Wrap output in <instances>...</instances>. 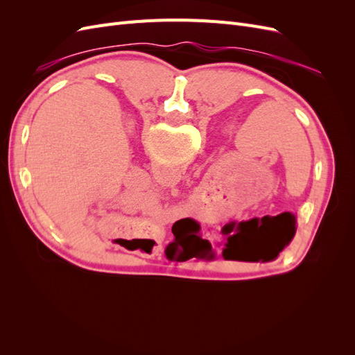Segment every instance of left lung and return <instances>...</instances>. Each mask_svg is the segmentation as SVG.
Masks as SVG:
<instances>
[{
  "mask_svg": "<svg viewBox=\"0 0 355 355\" xmlns=\"http://www.w3.org/2000/svg\"><path fill=\"white\" fill-rule=\"evenodd\" d=\"M253 228H256V227H253ZM223 235H227V247H225V250H223V257L225 259H237V261H245V259H243V257L245 256V254H249V253H245V250H234V247H241V245H245V235H244V231H245V223H240L239 225V228H235L234 225H228V227H225L223 230ZM293 235H295V231H287V232H284L283 235H280V237H278L275 241H274V245L271 247V253L272 251L275 252L272 254H278L280 253L284 247L292 241V239H293ZM268 253H270V250H268ZM266 252L263 253H257L256 252V259H263V257H266V254H268ZM265 254L266 256L263 257V254Z\"/></svg>",
  "mask_w": 355,
  "mask_h": 355,
  "instance_id": "1",
  "label": "left lung"
}]
</instances>
